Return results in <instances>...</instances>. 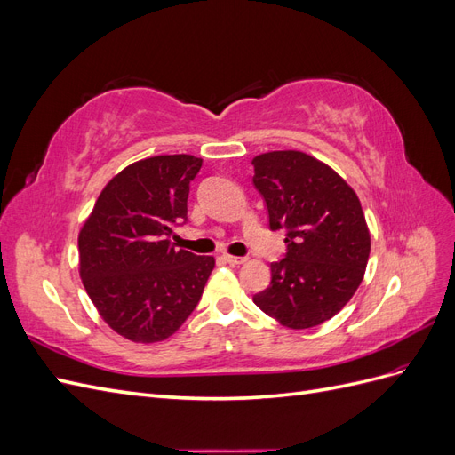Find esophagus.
Returning <instances> with one entry per match:
<instances>
[{"label": "esophagus", "mask_w": 455, "mask_h": 455, "mask_svg": "<svg viewBox=\"0 0 455 455\" xmlns=\"http://www.w3.org/2000/svg\"><path fill=\"white\" fill-rule=\"evenodd\" d=\"M224 259H226V264H229V266H243L244 261H246V258L231 256V254H224Z\"/></svg>", "instance_id": "esophagus-1"}]
</instances>
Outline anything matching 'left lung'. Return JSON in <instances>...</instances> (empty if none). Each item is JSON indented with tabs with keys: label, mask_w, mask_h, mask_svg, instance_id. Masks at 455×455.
Instances as JSON below:
<instances>
[{
	"label": "left lung",
	"mask_w": 455,
	"mask_h": 455,
	"mask_svg": "<svg viewBox=\"0 0 455 455\" xmlns=\"http://www.w3.org/2000/svg\"><path fill=\"white\" fill-rule=\"evenodd\" d=\"M254 186L269 228L286 229V258L271 264V284L254 304L292 330L332 319L363 283L370 229L355 189L326 163L296 149L252 159Z\"/></svg>",
	"instance_id": "left-lung-1"
}]
</instances>
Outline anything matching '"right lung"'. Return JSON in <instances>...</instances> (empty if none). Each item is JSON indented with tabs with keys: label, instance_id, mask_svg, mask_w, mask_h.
Listing matches in <instances>:
<instances>
[{
	"label": "right lung",
	"instance_id": "1",
	"mask_svg": "<svg viewBox=\"0 0 455 455\" xmlns=\"http://www.w3.org/2000/svg\"><path fill=\"white\" fill-rule=\"evenodd\" d=\"M201 157L140 159L117 172L79 229V275L104 323L129 341L172 336L199 304L212 256L174 249Z\"/></svg>",
	"mask_w": 455,
	"mask_h": 455
}]
</instances>
